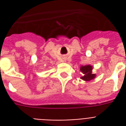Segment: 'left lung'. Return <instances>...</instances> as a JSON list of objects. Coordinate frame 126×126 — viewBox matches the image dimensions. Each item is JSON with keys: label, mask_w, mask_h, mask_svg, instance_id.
<instances>
[{"label": "left lung", "mask_w": 126, "mask_h": 126, "mask_svg": "<svg viewBox=\"0 0 126 126\" xmlns=\"http://www.w3.org/2000/svg\"><path fill=\"white\" fill-rule=\"evenodd\" d=\"M92 69H93V67L91 65L82 66L80 67V71L83 73V77H81V79L86 81H89L94 79L95 75L92 74Z\"/></svg>", "instance_id": "obj_1"}]
</instances>
